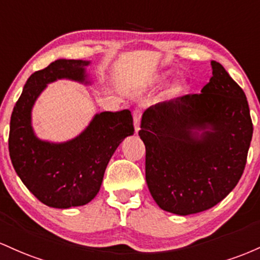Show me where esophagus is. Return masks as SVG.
Instances as JSON below:
<instances>
[{"label":"esophagus","instance_id":"34e87169","mask_svg":"<svg viewBox=\"0 0 260 260\" xmlns=\"http://www.w3.org/2000/svg\"><path fill=\"white\" fill-rule=\"evenodd\" d=\"M134 118V126H135V131L138 133L140 130V121H141V110L136 109L133 114Z\"/></svg>","mask_w":260,"mask_h":260}]
</instances>
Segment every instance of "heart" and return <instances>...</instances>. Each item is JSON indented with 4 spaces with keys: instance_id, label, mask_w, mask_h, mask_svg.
<instances>
[{
    "instance_id": "b5f03b06",
    "label": "heart",
    "mask_w": 260,
    "mask_h": 260,
    "mask_svg": "<svg viewBox=\"0 0 260 260\" xmlns=\"http://www.w3.org/2000/svg\"><path fill=\"white\" fill-rule=\"evenodd\" d=\"M163 78H166V75H162L161 77H159V80H163Z\"/></svg>"
}]
</instances>
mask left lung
Wrapping results in <instances>:
<instances>
[{
    "mask_svg": "<svg viewBox=\"0 0 260 260\" xmlns=\"http://www.w3.org/2000/svg\"><path fill=\"white\" fill-rule=\"evenodd\" d=\"M199 94L145 110L139 135L146 182L157 205L176 215L211 209L241 179L253 135L243 89L221 63Z\"/></svg>",
    "mask_w": 260,
    "mask_h": 260,
    "instance_id": "1",
    "label": "left lung"
}]
</instances>
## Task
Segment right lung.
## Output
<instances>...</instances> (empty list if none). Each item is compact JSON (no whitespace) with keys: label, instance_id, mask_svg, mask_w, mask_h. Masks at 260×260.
Segmentation results:
<instances>
[{"label":"right lung","instance_id":"1","mask_svg":"<svg viewBox=\"0 0 260 260\" xmlns=\"http://www.w3.org/2000/svg\"><path fill=\"white\" fill-rule=\"evenodd\" d=\"M91 61L59 59L34 72L13 108L10 125L11 161L20 180L45 205L56 209L82 206L94 199L113 153L134 134L129 109L95 114L88 126L66 142L44 141L31 126V109L48 83L61 78L89 84Z\"/></svg>","mask_w":260,"mask_h":260}]
</instances>
